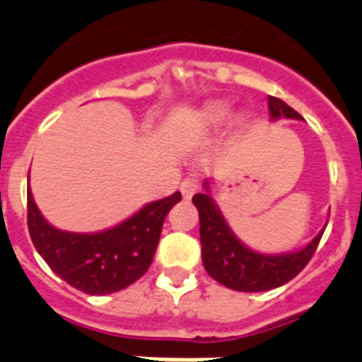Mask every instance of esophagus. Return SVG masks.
<instances>
[{
	"label": "esophagus",
	"instance_id": "esophagus-1",
	"mask_svg": "<svg viewBox=\"0 0 362 362\" xmlns=\"http://www.w3.org/2000/svg\"><path fill=\"white\" fill-rule=\"evenodd\" d=\"M181 194H183L185 199H190L194 194H196V190L199 188V181H197L196 175H188L187 179H183V183H181Z\"/></svg>",
	"mask_w": 362,
	"mask_h": 362
}]
</instances>
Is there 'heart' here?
Instances as JSON below:
<instances>
[{
  "mask_svg": "<svg viewBox=\"0 0 362 362\" xmlns=\"http://www.w3.org/2000/svg\"><path fill=\"white\" fill-rule=\"evenodd\" d=\"M228 119V107L223 103H210L201 112V123L204 127H221Z\"/></svg>",
  "mask_w": 362,
  "mask_h": 362,
  "instance_id": "heart-1",
  "label": "heart"
}]
</instances>
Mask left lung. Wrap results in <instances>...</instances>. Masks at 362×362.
Listing matches in <instances>:
<instances>
[{"label":"left lung","mask_w":362,"mask_h":362,"mask_svg":"<svg viewBox=\"0 0 362 362\" xmlns=\"http://www.w3.org/2000/svg\"><path fill=\"white\" fill-rule=\"evenodd\" d=\"M268 108L272 119H303L292 107L274 95H268ZM204 194L192 197V201L199 212L203 267L212 279L238 292H267L292 281L308 264L325 230L297 252L277 255L259 254L243 245L226 225L219 206L210 196L209 181H204Z\"/></svg>","instance_id":"8db88e82"}]
</instances>
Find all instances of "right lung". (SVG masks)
<instances>
[{"instance_id":"obj_1","label":"right lung","mask_w":362,"mask_h":362,"mask_svg":"<svg viewBox=\"0 0 362 362\" xmlns=\"http://www.w3.org/2000/svg\"><path fill=\"white\" fill-rule=\"evenodd\" d=\"M181 194L145 204L127 221L103 232L76 233L54 228L41 216L30 188L27 223L37 254L63 281L90 296L119 292L136 283L152 263L163 221Z\"/></svg>"}]
</instances>
